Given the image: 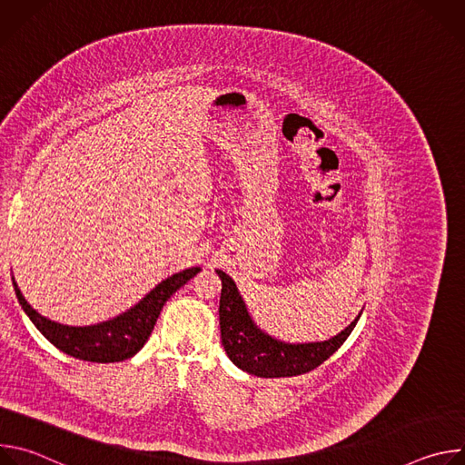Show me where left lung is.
I'll return each instance as SVG.
<instances>
[{
  "mask_svg": "<svg viewBox=\"0 0 465 465\" xmlns=\"http://www.w3.org/2000/svg\"><path fill=\"white\" fill-rule=\"evenodd\" d=\"M223 280L219 318L221 339L230 361L257 377H292L318 368L351 335L361 314L337 337L325 342L285 344L269 337L252 322L233 280L217 271Z\"/></svg>",
  "mask_w": 465,
  "mask_h": 465,
  "instance_id": "1",
  "label": "left lung"
}]
</instances>
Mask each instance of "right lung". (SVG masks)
<instances>
[{"label":"right lung","mask_w":465,"mask_h":465,"mask_svg":"<svg viewBox=\"0 0 465 465\" xmlns=\"http://www.w3.org/2000/svg\"><path fill=\"white\" fill-rule=\"evenodd\" d=\"M198 272H201V269L193 267L183 272L173 274L171 278L162 282L156 289H153L138 305H134L130 311L119 314L114 320H108L97 325H88V327L62 325L40 316L25 302L15 280L13 283H15V291L22 309L36 325L40 333L54 348L79 361L119 362V361L134 357L143 348V344L153 333L165 302Z\"/></svg>","instance_id":"obj_1"}]
</instances>
